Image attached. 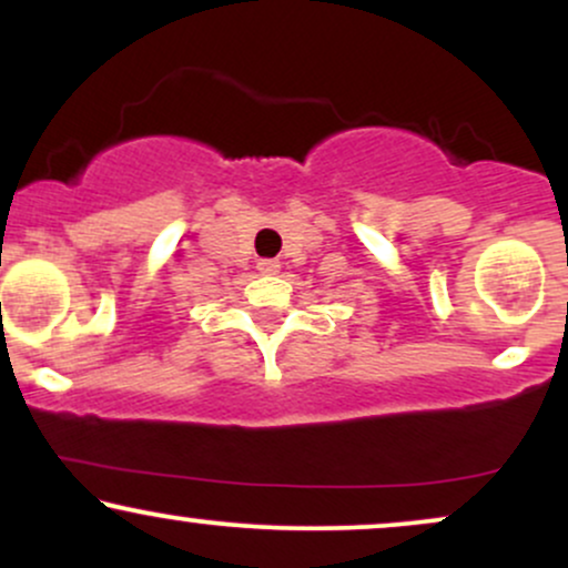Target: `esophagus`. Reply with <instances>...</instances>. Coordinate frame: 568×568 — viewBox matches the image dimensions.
<instances>
[{"label":"esophagus","instance_id":"obj_1","mask_svg":"<svg viewBox=\"0 0 568 568\" xmlns=\"http://www.w3.org/2000/svg\"><path fill=\"white\" fill-rule=\"evenodd\" d=\"M277 270H280L277 258H262V262H258V272H262V275H275Z\"/></svg>","mask_w":568,"mask_h":568}]
</instances>
